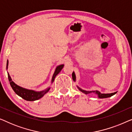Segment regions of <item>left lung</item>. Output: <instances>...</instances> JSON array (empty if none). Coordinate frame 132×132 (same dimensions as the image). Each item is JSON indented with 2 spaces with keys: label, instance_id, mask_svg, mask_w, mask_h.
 <instances>
[{
  "label": "left lung",
  "instance_id": "left-lung-1",
  "mask_svg": "<svg viewBox=\"0 0 132 132\" xmlns=\"http://www.w3.org/2000/svg\"><path fill=\"white\" fill-rule=\"evenodd\" d=\"M72 77H73V80L74 81L76 80V76H75V73H72ZM77 88H78V89L80 90V91H82V93H84L85 94H89V93H95L96 94L98 95V98H108V97H110L111 96H112L115 94L117 93V92H115V93H110V94H102L100 93V92H99L98 91H85V90H83L82 89H80V88L78 87L77 86Z\"/></svg>",
  "mask_w": 132,
  "mask_h": 132
}]
</instances>
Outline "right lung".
I'll list each match as a JSON object with an SVG mask.
<instances>
[{
	"instance_id": "1",
	"label": "right lung",
	"mask_w": 132,
	"mask_h": 132,
	"mask_svg": "<svg viewBox=\"0 0 132 132\" xmlns=\"http://www.w3.org/2000/svg\"><path fill=\"white\" fill-rule=\"evenodd\" d=\"M8 61H7L6 63V69L8 68ZM64 67V65H60L57 66L56 68L55 73H54L53 77H52V83L53 82L54 80H55V77L57 75H58L59 72L61 71V70L62 69V68ZM8 80L10 81V84L11 85L12 89L14 90V91L18 95H19L20 97H21V98H23L24 100L27 101H35L37 100L38 99L41 98V97L44 96L45 94H46L47 92L49 91L50 88H47L46 89L44 90V91H40V92H37L33 90H29L25 89L20 86H18L17 85H16L13 81H12V79L11 78L10 75L8 73Z\"/></svg>"
}]
</instances>
